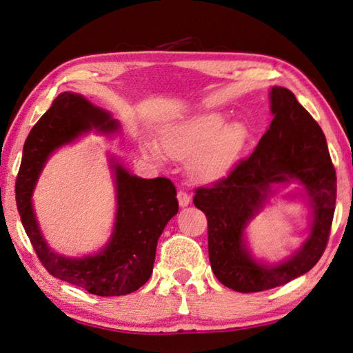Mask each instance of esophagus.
<instances>
[{
  "mask_svg": "<svg viewBox=\"0 0 353 353\" xmlns=\"http://www.w3.org/2000/svg\"><path fill=\"white\" fill-rule=\"evenodd\" d=\"M176 198H178L179 207H187V205H189V203H190V196L187 195V193H185L184 190H178Z\"/></svg>",
  "mask_w": 353,
  "mask_h": 353,
  "instance_id": "esophagus-1",
  "label": "esophagus"
}]
</instances>
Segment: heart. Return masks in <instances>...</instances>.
Instances as JSON below:
<instances>
[{
  "instance_id": "heart-1",
  "label": "heart",
  "mask_w": 353,
  "mask_h": 353,
  "mask_svg": "<svg viewBox=\"0 0 353 353\" xmlns=\"http://www.w3.org/2000/svg\"><path fill=\"white\" fill-rule=\"evenodd\" d=\"M251 141L245 123H227L225 114L210 111L164 126L160 146L152 140L143 141V150L154 161L164 154L187 160V172L199 183H214L234 169Z\"/></svg>"
}]
</instances>
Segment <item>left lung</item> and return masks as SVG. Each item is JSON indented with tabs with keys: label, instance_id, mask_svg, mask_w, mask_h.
I'll return each instance as SVG.
<instances>
[{
	"label": "left lung",
	"instance_id": "left-lung-1",
	"mask_svg": "<svg viewBox=\"0 0 353 353\" xmlns=\"http://www.w3.org/2000/svg\"><path fill=\"white\" fill-rule=\"evenodd\" d=\"M272 121L254 152L230 175L196 190L193 204L208 222V259L222 285L259 292L291 282L320 261L332 225L336 176L325 134L296 96L283 86L270 91ZM292 182L312 208L310 233L292 255L277 264L252 256L246 227L269 199ZM296 196V195H290Z\"/></svg>",
	"mask_w": 353,
	"mask_h": 353
}]
</instances>
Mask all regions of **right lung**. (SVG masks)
<instances>
[{
	"label": "right lung",
	"mask_w": 353,
	"mask_h": 353,
	"mask_svg": "<svg viewBox=\"0 0 353 353\" xmlns=\"http://www.w3.org/2000/svg\"><path fill=\"white\" fill-rule=\"evenodd\" d=\"M91 131L114 135L120 132V123L110 111L77 92H61L24 143L17 205L26 233L50 274L94 296H126L149 280L158 237L178 213L176 189L170 179L140 178L116 155H108L117 205L112 232L102 250L82 257L63 256L50 248L33 208V190L48 158Z\"/></svg>",
	"instance_id": "right-lung-1"
}]
</instances>
